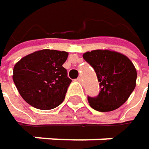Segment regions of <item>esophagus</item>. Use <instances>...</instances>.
Here are the masks:
<instances>
[{
	"mask_svg": "<svg viewBox=\"0 0 149 149\" xmlns=\"http://www.w3.org/2000/svg\"><path fill=\"white\" fill-rule=\"evenodd\" d=\"M78 82H80V83H82V81H83V79H82V77H77V79Z\"/></svg>",
	"mask_w": 149,
	"mask_h": 149,
	"instance_id": "1",
	"label": "esophagus"
}]
</instances>
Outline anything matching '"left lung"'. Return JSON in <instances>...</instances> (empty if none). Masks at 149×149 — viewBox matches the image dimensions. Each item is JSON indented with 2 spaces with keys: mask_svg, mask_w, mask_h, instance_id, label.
I'll use <instances>...</instances> for the list:
<instances>
[{
  "mask_svg": "<svg viewBox=\"0 0 149 149\" xmlns=\"http://www.w3.org/2000/svg\"><path fill=\"white\" fill-rule=\"evenodd\" d=\"M94 69L101 91L97 97H88L91 107L97 111L108 112L118 109L133 92L137 72L129 58L116 52L94 50L83 55Z\"/></svg>",
  "mask_w": 149,
  "mask_h": 149,
  "instance_id": "left-lung-1",
  "label": "left lung"
}]
</instances>
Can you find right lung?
<instances>
[{
	"label": "right lung",
	"instance_id": "obj_1",
	"mask_svg": "<svg viewBox=\"0 0 149 149\" xmlns=\"http://www.w3.org/2000/svg\"><path fill=\"white\" fill-rule=\"evenodd\" d=\"M68 52L44 49L22 58L14 68L13 80L22 98L39 109L63 103L72 83L62 65Z\"/></svg>",
	"mask_w": 149,
	"mask_h": 149
}]
</instances>
